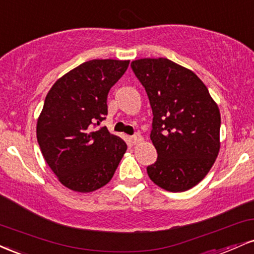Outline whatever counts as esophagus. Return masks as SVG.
Here are the masks:
<instances>
[{"label":"esophagus","instance_id":"1","mask_svg":"<svg viewBox=\"0 0 254 254\" xmlns=\"http://www.w3.org/2000/svg\"><path fill=\"white\" fill-rule=\"evenodd\" d=\"M130 139H132V142H133L134 145H135V144H139L140 141H142V140H144V139H142L141 134H140V133H135V134H134V135H133L132 138H130Z\"/></svg>","mask_w":254,"mask_h":254}]
</instances>
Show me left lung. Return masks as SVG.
<instances>
[{
	"label": "left lung",
	"instance_id": "1",
	"mask_svg": "<svg viewBox=\"0 0 254 254\" xmlns=\"http://www.w3.org/2000/svg\"><path fill=\"white\" fill-rule=\"evenodd\" d=\"M130 66L153 113L151 140L158 158L147 166L148 177L168 191L191 189L219 154V107L191 70L169 59H138Z\"/></svg>",
	"mask_w": 254,
	"mask_h": 254
}]
</instances>
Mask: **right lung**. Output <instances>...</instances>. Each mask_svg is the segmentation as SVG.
I'll return each instance as SVG.
<instances>
[{
    "instance_id": "1",
    "label": "right lung",
    "mask_w": 254,
    "mask_h": 254,
    "mask_svg": "<svg viewBox=\"0 0 254 254\" xmlns=\"http://www.w3.org/2000/svg\"><path fill=\"white\" fill-rule=\"evenodd\" d=\"M129 61L94 59L59 78L50 89L37 124L41 153L64 187L91 192L106 186L127 150L107 127V97Z\"/></svg>"
}]
</instances>
